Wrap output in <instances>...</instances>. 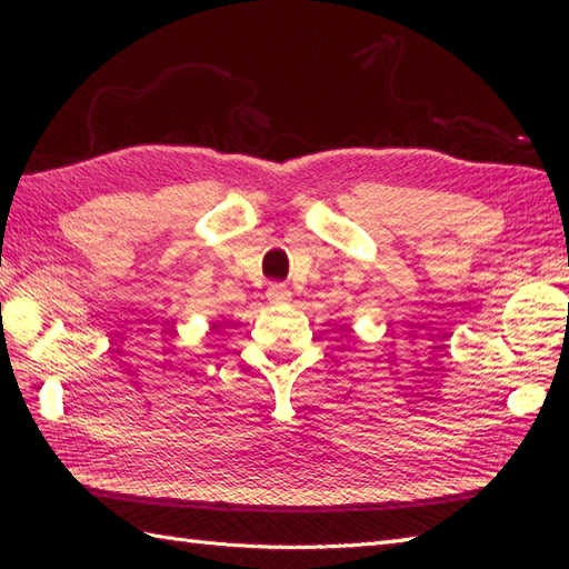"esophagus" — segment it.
<instances>
[{
  "instance_id": "obj_1",
  "label": "esophagus",
  "mask_w": 569,
  "mask_h": 569,
  "mask_svg": "<svg viewBox=\"0 0 569 569\" xmlns=\"http://www.w3.org/2000/svg\"><path fill=\"white\" fill-rule=\"evenodd\" d=\"M266 298H269V303H283V300L291 298V291L283 283H271L266 288Z\"/></svg>"
}]
</instances>
